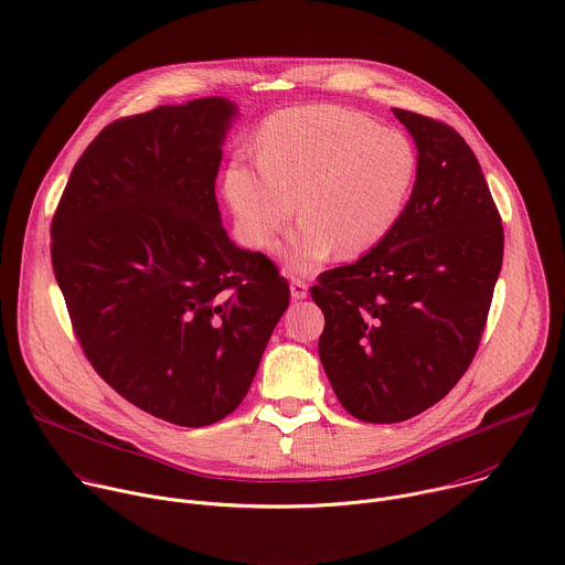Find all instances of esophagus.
<instances>
[{"instance_id":"esophagus-1","label":"esophagus","mask_w":565,"mask_h":565,"mask_svg":"<svg viewBox=\"0 0 565 565\" xmlns=\"http://www.w3.org/2000/svg\"><path fill=\"white\" fill-rule=\"evenodd\" d=\"M290 295H292V299H306V295H308V284L301 281V279H292V281H290Z\"/></svg>"}]
</instances>
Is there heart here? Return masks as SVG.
Instances as JSON below:
<instances>
[{
	"mask_svg": "<svg viewBox=\"0 0 565 565\" xmlns=\"http://www.w3.org/2000/svg\"><path fill=\"white\" fill-rule=\"evenodd\" d=\"M418 179L414 142L364 114L333 105L284 109L259 134V163L238 156L225 172L236 230L250 248L279 246L288 275H312L335 250L369 253L405 214Z\"/></svg>",
	"mask_w": 565,
	"mask_h": 565,
	"instance_id": "heart-1",
	"label": "heart"
}]
</instances>
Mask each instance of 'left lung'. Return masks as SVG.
Returning <instances> with one entry per match:
<instances>
[{"label": "left lung", "mask_w": 565, "mask_h": 565, "mask_svg": "<svg viewBox=\"0 0 565 565\" xmlns=\"http://www.w3.org/2000/svg\"><path fill=\"white\" fill-rule=\"evenodd\" d=\"M418 179L393 232L310 288L324 312L319 360L364 423L409 420L471 364L503 264V225L469 145L449 125L393 109Z\"/></svg>", "instance_id": "8db88e82"}]
</instances>
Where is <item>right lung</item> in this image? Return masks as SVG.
Wrapping results in <instances>:
<instances>
[{
    "instance_id": "obj_1",
    "label": "right lung",
    "mask_w": 565,
    "mask_h": 565,
    "mask_svg": "<svg viewBox=\"0 0 565 565\" xmlns=\"http://www.w3.org/2000/svg\"><path fill=\"white\" fill-rule=\"evenodd\" d=\"M238 116L212 96L105 127L51 223V262L75 338L138 409L207 427L246 397L288 308V281L234 246L214 194Z\"/></svg>"
}]
</instances>
